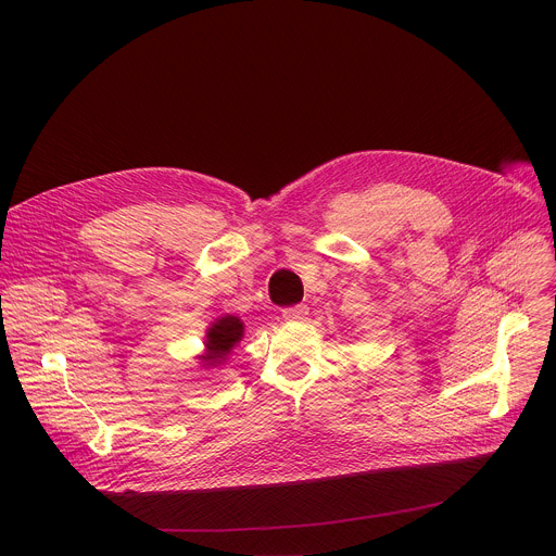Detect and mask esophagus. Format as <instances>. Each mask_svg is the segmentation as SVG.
<instances>
[{
	"label": "esophagus",
	"instance_id": "esophagus-1",
	"mask_svg": "<svg viewBox=\"0 0 556 556\" xmlns=\"http://www.w3.org/2000/svg\"><path fill=\"white\" fill-rule=\"evenodd\" d=\"M283 319L286 321H305L307 319V305H290V307H283Z\"/></svg>",
	"mask_w": 556,
	"mask_h": 556
}]
</instances>
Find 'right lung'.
Masks as SVG:
<instances>
[{
    "mask_svg": "<svg viewBox=\"0 0 556 556\" xmlns=\"http://www.w3.org/2000/svg\"><path fill=\"white\" fill-rule=\"evenodd\" d=\"M244 339V324L240 316L222 314L206 328L204 352L198 354V361L204 369H217L226 363L228 354Z\"/></svg>",
    "mask_w": 556,
    "mask_h": 556,
    "instance_id": "obj_1",
    "label": "right lung"
}]
</instances>
